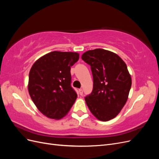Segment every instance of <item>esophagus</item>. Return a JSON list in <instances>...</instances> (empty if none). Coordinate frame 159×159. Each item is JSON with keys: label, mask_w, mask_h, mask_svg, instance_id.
<instances>
[{"label": "esophagus", "mask_w": 159, "mask_h": 159, "mask_svg": "<svg viewBox=\"0 0 159 159\" xmlns=\"http://www.w3.org/2000/svg\"><path fill=\"white\" fill-rule=\"evenodd\" d=\"M79 93L80 95H83V89H79Z\"/></svg>", "instance_id": "34e87169"}]
</instances>
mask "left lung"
<instances>
[{
	"label": "left lung",
	"instance_id": "8db88e82",
	"mask_svg": "<svg viewBox=\"0 0 159 159\" xmlns=\"http://www.w3.org/2000/svg\"><path fill=\"white\" fill-rule=\"evenodd\" d=\"M81 59L91 66L93 88L85 100L88 108L99 121L115 118L125 105L131 77L125 61L117 54L103 49L84 53Z\"/></svg>",
	"mask_w": 159,
	"mask_h": 159
}]
</instances>
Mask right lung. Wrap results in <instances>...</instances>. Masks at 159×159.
<instances>
[{
  "mask_svg": "<svg viewBox=\"0 0 159 159\" xmlns=\"http://www.w3.org/2000/svg\"><path fill=\"white\" fill-rule=\"evenodd\" d=\"M79 56L77 52L54 51L32 65L28 92L38 109L47 117H64L76 100L78 95L71 87L70 70Z\"/></svg>",
  "mask_w": 159,
  "mask_h": 159,
  "instance_id": "obj_1",
  "label": "right lung"
}]
</instances>
